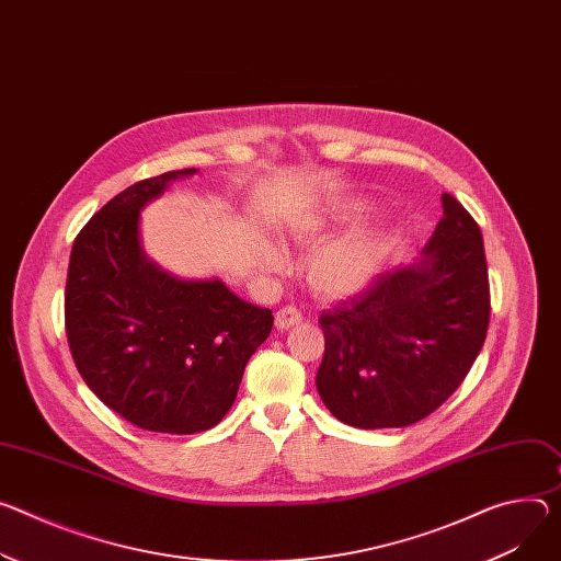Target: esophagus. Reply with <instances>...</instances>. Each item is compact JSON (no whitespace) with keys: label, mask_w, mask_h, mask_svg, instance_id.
<instances>
[{"label":"esophagus","mask_w":561,"mask_h":561,"mask_svg":"<svg viewBox=\"0 0 561 561\" xmlns=\"http://www.w3.org/2000/svg\"><path fill=\"white\" fill-rule=\"evenodd\" d=\"M301 322V311H297L295 307H284L277 311L275 316V324L279 331H286L290 327H297Z\"/></svg>","instance_id":"obj_1"}]
</instances>
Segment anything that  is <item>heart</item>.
Listing matches in <instances>:
<instances>
[{
  "label": "heart",
  "instance_id": "obj_1",
  "mask_svg": "<svg viewBox=\"0 0 561 561\" xmlns=\"http://www.w3.org/2000/svg\"><path fill=\"white\" fill-rule=\"evenodd\" d=\"M360 215V208L344 206L329 217H320L299 228L304 241L322 239L335 226ZM391 248V228L387 224H360L348 232L320 245L309 260L307 275L311 286L327 297H348L365 290L380 275ZM260 262L266 271L286 266L284 252L273 243L260 245Z\"/></svg>",
  "mask_w": 561,
  "mask_h": 561
}]
</instances>
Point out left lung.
Masks as SVG:
<instances>
[{
  "instance_id": "1",
  "label": "left lung",
  "mask_w": 561,
  "mask_h": 561,
  "mask_svg": "<svg viewBox=\"0 0 561 561\" xmlns=\"http://www.w3.org/2000/svg\"><path fill=\"white\" fill-rule=\"evenodd\" d=\"M423 254L320 316L318 391L360 430L423 421L458 389L485 342L488 264L479 224L451 194Z\"/></svg>"
}]
</instances>
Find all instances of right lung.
<instances>
[{
    "mask_svg": "<svg viewBox=\"0 0 561 561\" xmlns=\"http://www.w3.org/2000/svg\"><path fill=\"white\" fill-rule=\"evenodd\" d=\"M145 179L95 213L73 241L65 322L73 363L110 410L147 432L196 434L232 407L273 311L219 279H179L140 245V210L170 181Z\"/></svg>",
    "mask_w": 561,
    "mask_h": 561,
    "instance_id": "1",
    "label": "right lung"
}]
</instances>
